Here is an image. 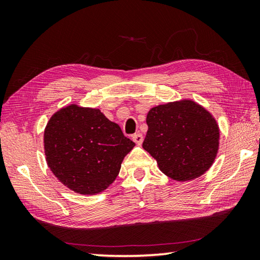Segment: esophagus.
I'll use <instances>...</instances> for the list:
<instances>
[{
    "mask_svg": "<svg viewBox=\"0 0 260 260\" xmlns=\"http://www.w3.org/2000/svg\"><path fill=\"white\" fill-rule=\"evenodd\" d=\"M133 141L136 143V144H142L143 142V135L141 133H136L133 135Z\"/></svg>",
    "mask_w": 260,
    "mask_h": 260,
    "instance_id": "obj_1",
    "label": "esophagus"
}]
</instances>
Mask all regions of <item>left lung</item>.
<instances>
[{
    "label": "left lung",
    "instance_id": "left-lung-1",
    "mask_svg": "<svg viewBox=\"0 0 260 260\" xmlns=\"http://www.w3.org/2000/svg\"><path fill=\"white\" fill-rule=\"evenodd\" d=\"M143 148L159 170L176 181H190L211 167L219 148V127L206 108L185 101L153 107Z\"/></svg>",
    "mask_w": 260,
    "mask_h": 260
}]
</instances>
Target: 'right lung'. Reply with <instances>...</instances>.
I'll list each match as a JSON object with an SVG mask.
<instances>
[{"instance_id":"add662e5","label":"right lung","mask_w":260,"mask_h":260,"mask_svg":"<svg viewBox=\"0 0 260 260\" xmlns=\"http://www.w3.org/2000/svg\"><path fill=\"white\" fill-rule=\"evenodd\" d=\"M43 141L52 173L70 190L85 196L106 190L135 145L101 110L75 104L52 115Z\"/></svg>"}]
</instances>
